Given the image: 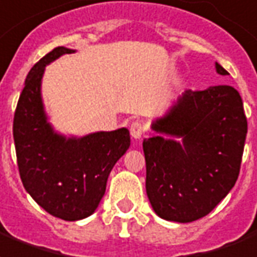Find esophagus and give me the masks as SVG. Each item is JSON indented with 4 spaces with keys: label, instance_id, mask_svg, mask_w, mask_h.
Returning <instances> with one entry per match:
<instances>
[{
    "label": "esophagus",
    "instance_id": "34e87169",
    "mask_svg": "<svg viewBox=\"0 0 257 257\" xmlns=\"http://www.w3.org/2000/svg\"><path fill=\"white\" fill-rule=\"evenodd\" d=\"M129 131H131L132 138L140 139L144 135V132H146V126H144V123L142 121H134V122L131 123V126H129Z\"/></svg>",
    "mask_w": 257,
    "mask_h": 257
}]
</instances>
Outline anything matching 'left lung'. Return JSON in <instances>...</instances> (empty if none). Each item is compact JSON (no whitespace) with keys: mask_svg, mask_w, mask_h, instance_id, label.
Wrapping results in <instances>:
<instances>
[{"mask_svg":"<svg viewBox=\"0 0 257 257\" xmlns=\"http://www.w3.org/2000/svg\"><path fill=\"white\" fill-rule=\"evenodd\" d=\"M216 72L227 70L216 62ZM153 129L182 138V146L161 136L146 139V191L158 215L193 222L210 214L234 187L248 122L238 91L215 85L185 91Z\"/></svg>","mask_w":257,"mask_h":257,"instance_id":"8db88e82","label":"left lung"}]
</instances>
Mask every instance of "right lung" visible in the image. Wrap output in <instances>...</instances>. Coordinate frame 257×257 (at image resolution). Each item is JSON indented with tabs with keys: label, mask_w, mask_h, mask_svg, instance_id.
<instances>
[{
	"label": "right lung",
	"mask_w": 257,
	"mask_h": 257,
	"mask_svg": "<svg viewBox=\"0 0 257 257\" xmlns=\"http://www.w3.org/2000/svg\"><path fill=\"white\" fill-rule=\"evenodd\" d=\"M73 50L56 47L28 72L13 118L19 173L26 191L50 215L64 220L90 216L106 191L111 169L131 146L126 128L81 139L57 135L41 99L45 66Z\"/></svg>",
	"instance_id": "add662e5"
}]
</instances>
